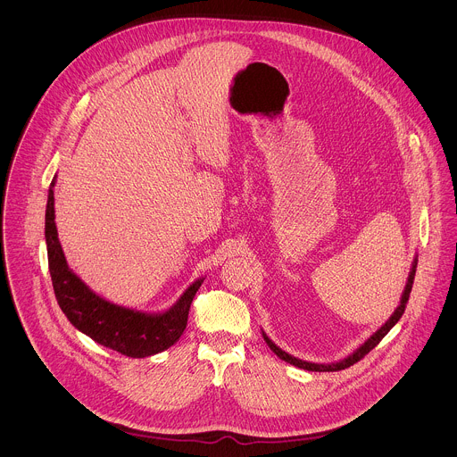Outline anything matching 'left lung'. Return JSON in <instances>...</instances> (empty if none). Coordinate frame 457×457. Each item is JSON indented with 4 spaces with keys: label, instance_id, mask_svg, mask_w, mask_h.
Wrapping results in <instances>:
<instances>
[{
    "label": "left lung",
    "instance_id": "left-lung-1",
    "mask_svg": "<svg viewBox=\"0 0 457 457\" xmlns=\"http://www.w3.org/2000/svg\"><path fill=\"white\" fill-rule=\"evenodd\" d=\"M415 269H417V255H415V259L411 262V269H410V274H408L404 290H403V294H401L399 306L394 310V313L389 317V320H387L384 326L380 327V328H377V332H373V334H371L359 348H355L350 355H346V357H343V359H339V361H336V362L319 364V362H308V361L297 359V357L287 353L285 350H281L278 345H274V341H272L263 330H262V336H263L267 346H269L281 361H285V362H288V364H292V366H295V368H301V370H306V371H319V373H322V371H339V370L350 368V366H353L357 361H361L370 350H373V348L382 341V337H384V336L391 330L392 327L399 322V319L403 317L404 308H406V303H408V297H410V292H411V285H413V278H415Z\"/></svg>",
    "mask_w": 457,
    "mask_h": 457
}]
</instances>
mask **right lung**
I'll use <instances>...</instances> for the list:
<instances>
[{"instance_id": "add662e5", "label": "right lung", "mask_w": 457, "mask_h": 457, "mask_svg": "<svg viewBox=\"0 0 457 457\" xmlns=\"http://www.w3.org/2000/svg\"><path fill=\"white\" fill-rule=\"evenodd\" d=\"M51 183L46 209V245L54 294L70 324L93 341L127 357L142 359L172 346L187 328L190 304L204 278L195 279L165 312L145 313L114 304L93 292L70 267L58 237L54 185Z\"/></svg>"}]
</instances>
